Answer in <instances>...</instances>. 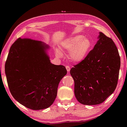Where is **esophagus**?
I'll list each match as a JSON object with an SVG mask.
<instances>
[{"label":"esophagus","instance_id":"esophagus-1","mask_svg":"<svg viewBox=\"0 0 127 127\" xmlns=\"http://www.w3.org/2000/svg\"><path fill=\"white\" fill-rule=\"evenodd\" d=\"M66 68L67 69V72H70V68H71V67H70V66H68V65H66Z\"/></svg>","mask_w":127,"mask_h":127}]
</instances>
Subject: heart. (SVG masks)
<instances>
[{"label":"heart","mask_w":127,"mask_h":127,"mask_svg":"<svg viewBox=\"0 0 127 127\" xmlns=\"http://www.w3.org/2000/svg\"><path fill=\"white\" fill-rule=\"evenodd\" d=\"M91 47V42L87 37L82 35H76L69 37L62 43L60 51L62 52H68V57L72 62L80 63L87 56ZM56 55L59 57L62 56L59 51H56Z\"/></svg>","instance_id":"b5f03b06"}]
</instances>
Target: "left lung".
I'll return each instance as SVG.
<instances>
[{
	"label": "left lung",
	"instance_id": "left-lung-1",
	"mask_svg": "<svg viewBox=\"0 0 127 127\" xmlns=\"http://www.w3.org/2000/svg\"><path fill=\"white\" fill-rule=\"evenodd\" d=\"M98 39L85 59L70 70L76 99L85 105L102 103L113 93L118 83L121 66L118 49L103 33L99 32Z\"/></svg>",
	"mask_w": 127,
	"mask_h": 127
}]
</instances>
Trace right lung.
<instances>
[{
  "label": "right lung",
  "mask_w": 127,
  "mask_h": 127,
  "mask_svg": "<svg viewBox=\"0 0 127 127\" xmlns=\"http://www.w3.org/2000/svg\"><path fill=\"white\" fill-rule=\"evenodd\" d=\"M48 46L37 40L19 38L10 47L5 71L13 97L26 108H47L55 99L65 67L50 63Z\"/></svg>",
  "instance_id": "right-lung-1"
}]
</instances>
